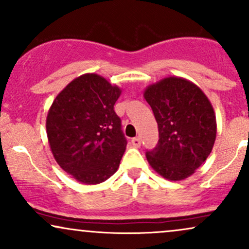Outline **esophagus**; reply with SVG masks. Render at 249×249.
Masks as SVG:
<instances>
[{"mask_svg":"<svg viewBox=\"0 0 249 249\" xmlns=\"http://www.w3.org/2000/svg\"><path fill=\"white\" fill-rule=\"evenodd\" d=\"M131 142H132V145L134 147H139V146H141V144H142L141 138H138V137H136V138H132Z\"/></svg>","mask_w":249,"mask_h":249,"instance_id":"esophagus-1","label":"esophagus"}]
</instances>
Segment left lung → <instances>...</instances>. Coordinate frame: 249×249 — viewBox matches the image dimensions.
<instances>
[{
    "mask_svg": "<svg viewBox=\"0 0 249 249\" xmlns=\"http://www.w3.org/2000/svg\"><path fill=\"white\" fill-rule=\"evenodd\" d=\"M158 124L159 141L147 151L148 164L165 179L192 176L207 159L216 137L214 110L200 89L180 77H167L144 92Z\"/></svg>",
    "mask_w": 249,
    "mask_h": 249,
    "instance_id": "8db88e82",
    "label": "left lung"
}]
</instances>
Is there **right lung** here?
<instances>
[{
	"instance_id": "obj_1",
	"label": "right lung",
	"mask_w": 249,
	"mask_h": 249,
	"mask_svg": "<svg viewBox=\"0 0 249 249\" xmlns=\"http://www.w3.org/2000/svg\"><path fill=\"white\" fill-rule=\"evenodd\" d=\"M122 90L96 73L69 83L51 105L47 134L57 164L77 181L101 184L118 170L126 147L113 105Z\"/></svg>"
}]
</instances>
